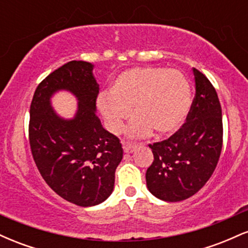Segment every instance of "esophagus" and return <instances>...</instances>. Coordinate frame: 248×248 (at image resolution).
Returning a JSON list of instances; mask_svg holds the SVG:
<instances>
[{
  "mask_svg": "<svg viewBox=\"0 0 248 248\" xmlns=\"http://www.w3.org/2000/svg\"><path fill=\"white\" fill-rule=\"evenodd\" d=\"M122 148H124V153L130 154V153H133L134 150H135L136 146H135V144H133V143H128V142H124V143H122Z\"/></svg>",
  "mask_w": 248,
  "mask_h": 248,
  "instance_id": "obj_1",
  "label": "esophagus"
}]
</instances>
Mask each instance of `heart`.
I'll return each instance as SVG.
<instances>
[{
    "mask_svg": "<svg viewBox=\"0 0 248 248\" xmlns=\"http://www.w3.org/2000/svg\"><path fill=\"white\" fill-rule=\"evenodd\" d=\"M192 104V91L184 73L163 67L129 69L113 81L109 93L98 96L96 106L110 133H120L124 120L129 138L172 135L186 121Z\"/></svg>",
    "mask_w": 248,
    "mask_h": 248,
    "instance_id": "obj_1",
    "label": "heart"
}]
</instances>
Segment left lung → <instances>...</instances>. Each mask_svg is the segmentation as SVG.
Masks as SVG:
<instances>
[{"label":"left lung","mask_w":248,"mask_h":248,"mask_svg":"<svg viewBox=\"0 0 248 248\" xmlns=\"http://www.w3.org/2000/svg\"><path fill=\"white\" fill-rule=\"evenodd\" d=\"M193 76L196 95L186 122L168 140L149 144L154 161L146 172L148 190L166 202L184 201L205 186L223 147L217 92L197 69H193Z\"/></svg>","instance_id":"8db88e82"}]
</instances>
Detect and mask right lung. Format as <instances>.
Masks as SVG:
<instances>
[{
  "instance_id": "obj_1",
  "label": "right lung",
  "mask_w": 248,
  "mask_h": 248,
  "mask_svg": "<svg viewBox=\"0 0 248 248\" xmlns=\"http://www.w3.org/2000/svg\"><path fill=\"white\" fill-rule=\"evenodd\" d=\"M93 67L82 61L64 64L37 86L30 106V148L42 177L57 195L84 207L109 197L124 155L119 139L95 114L99 85ZM59 90L78 101L72 119L62 118L50 106Z\"/></svg>"
}]
</instances>
